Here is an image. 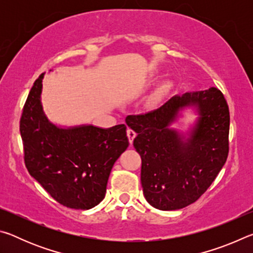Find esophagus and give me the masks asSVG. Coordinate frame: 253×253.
<instances>
[{
    "label": "esophagus",
    "instance_id": "obj_1",
    "mask_svg": "<svg viewBox=\"0 0 253 253\" xmlns=\"http://www.w3.org/2000/svg\"><path fill=\"white\" fill-rule=\"evenodd\" d=\"M127 136H128V139H129V143L132 144V142H134V138L136 137V132L130 129V128H128L127 129Z\"/></svg>",
    "mask_w": 253,
    "mask_h": 253
}]
</instances>
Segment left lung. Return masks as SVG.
Masks as SVG:
<instances>
[{
  "label": "left lung",
  "mask_w": 253,
  "mask_h": 253,
  "mask_svg": "<svg viewBox=\"0 0 253 253\" xmlns=\"http://www.w3.org/2000/svg\"><path fill=\"white\" fill-rule=\"evenodd\" d=\"M190 105L197 107L199 118L186 139L169 126L179 110ZM126 124L137 132L134 147L142 157L145 199L162 211L198 201L228 158L229 107L223 93L214 87L174 96L156 110L129 115Z\"/></svg>",
  "instance_id": "1"
}]
</instances>
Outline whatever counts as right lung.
Returning a JSON list of instances; mask_svg holds the SVG:
<instances>
[{"label":"right lung","instance_id":"add662e5","mask_svg":"<svg viewBox=\"0 0 253 253\" xmlns=\"http://www.w3.org/2000/svg\"><path fill=\"white\" fill-rule=\"evenodd\" d=\"M43 76L34 81L20 119L25 166L63 207L89 210L104 200L110 170L129 145L126 126L53 125L41 105Z\"/></svg>","mask_w":253,"mask_h":253}]
</instances>
